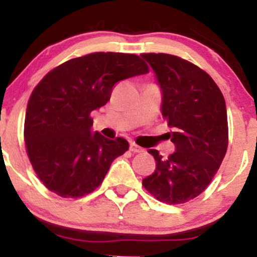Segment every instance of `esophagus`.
Returning <instances> with one entry per match:
<instances>
[{
    "mask_svg": "<svg viewBox=\"0 0 257 257\" xmlns=\"http://www.w3.org/2000/svg\"><path fill=\"white\" fill-rule=\"evenodd\" d=\"M129 149H131V151L134 152V153H140V152L144 151V150L141 149V147L139 145H137L135 143H131V145H129Z\"/></svg>",
    "mask_w": 257,
    "mask_h": 257,
    "instance_id": "esophagus-1",
    "label": "esophagus"
}]
</instances>
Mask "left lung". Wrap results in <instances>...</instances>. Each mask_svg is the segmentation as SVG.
<instances>
[{
	"instance_id": "left-lung-1",
	"label": "left lung",
	"mask_w": 257,
	"mask_h": 257,
	"mask_svg": "<svg viewBox=\"0 0 257 257\" xmlns=\"http://www.w3.org/2000/svg\"><path fill=\"white\" fill-rule=\"evenodd\" d=\"M162 90V116L174 129L175 152L149 150L156 170L144 187L161 202L182 204L208 187L228 145L226 102L214 79L190 61L164 53L141 54Z\"/></svg>"
}]
</instances>
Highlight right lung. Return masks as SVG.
<instances>
[{"instance_id": "right-lung-1", "label": "right lung", "mask_w": 257, "mask_h": 257, "mask_svg": "<svg viewBox=\"0 0 257 257\" xmlns=\"http://www.w3.org/2000/svg\"><path fill=\"white\" fill-rule=\"evenodd\" d=\"M147 72L138 55L99 52L65 61L36 85L26 108L24 140L32 168L49 191L79 198L99 187L129 144L91 132L90 112L110 100L117 82Z\"/></svg>"}]
</instances>
